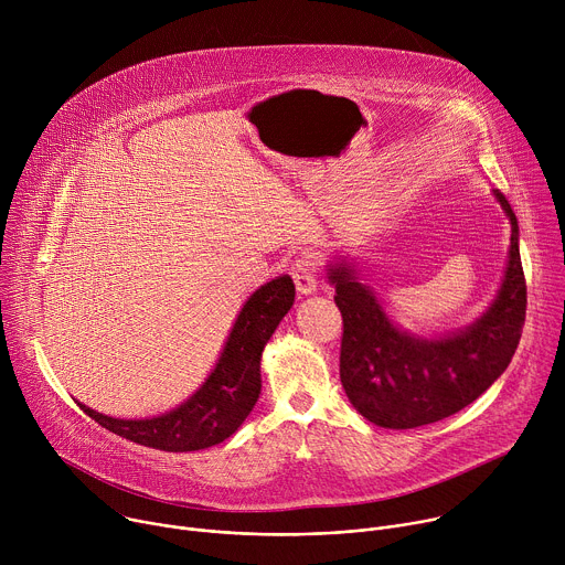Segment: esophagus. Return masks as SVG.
Segmentation results:
<instances>
[{
  "label": "esophagus",
  "mask_w": 565,
  "mask_h": 565,
  "mask_svg": "<svg viewBox=\"0 0 565 565\" xmlns=\"http://www.w3.org/2000/svg\"><path fill=\"white\" fill-rule=\"evenodd\" d=\"M290 275L299 295H312L317 290V266L310 257H301L292 262Z\"/></svg>",
  "instance_id": "1"
}]
</instances>
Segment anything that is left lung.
I'll list each match as a JSON object with an SVG mask.
<instances>
[{
  "label": "left lung",
  "mask_w": 565,
  "mask_h": 565,
  "mask_svg": "<svg viewBox=\"0 0 565 565\" xmlns=\"http://www.w3.org/2000/svg\"><path fill=\"white\" fill-rule=\"evenodd\" d=\"M494 199L510 218L508 266L492 303L469 327L445 335H416L386 315L351 255L335 257L327 277L335 286L344 335L342 386L369 423L414 429L454 416L486 393L512 362L525 321V277L519 255V221L508 199Z\"/></svg>",
  "instance_id": "8db88e82"
}]
</instances>
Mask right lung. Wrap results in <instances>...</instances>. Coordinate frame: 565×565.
Listing matches in <instances>:
<instances>
[{"instance_id":"right-lung-1","label":"right lung","mask_w":565,"mask_h":565,"mask_svg":"<svg viewBox=\"0 0 565 565\" xmlns=\"http://www.w3.org/2000/svg\"><path fill=\"white\" fill-rule=\"evenodd\" d=\"M295 301L288 275L257 288L241 306L205 382L179 407L153 418H111L77 402L89 418L131 443L163 451H199L230 438L262 393V353Z\"/></svg>"}]
</instances>
